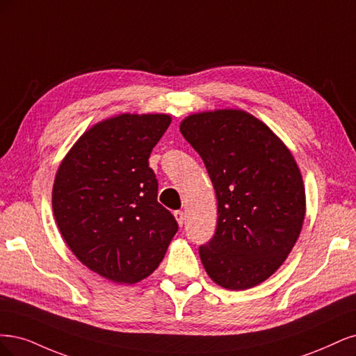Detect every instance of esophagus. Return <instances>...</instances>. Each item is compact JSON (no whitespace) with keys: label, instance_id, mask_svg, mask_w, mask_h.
Returning <instances> with one entry per match:
<instances>
[{"label":"esophagus","instance_id":"esophagus-1","mask_svg":"<svg viewBox=\"0 0 356 356\" xmlns=\"http://www.w3.org/2000/svg\"><path fill=\"white\" fill-rule=\"evenodd\" d=\"M175 217H176L179 226H183V223H185V213H183L181 210H177V211H175Z\"/></svg>","mask_w":356,"mask_h":356}]
</instances>
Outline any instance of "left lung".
Wrapping results in <instances>:
<instances>
[{"label":"left lung","instance_id":"obj_1","mask_svg":"<svg viewBox=\"0 0 356 356\" xmlns=\"http://www.w3.org/2000/svg\"><path fill=\"white\" fill-rule=\"evenodd\" d=\"M180 133L202 158L217 197L216 232L200 247L209 277L227 290L266 281L290 254L305 220L296 159L266 124L241 109L192 113Z\"/></svg>","mask_w":356,"mask_h":356}]
</instances>
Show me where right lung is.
Returning a JSON list of instances; mask_svg holds the SVG:
<instances>
[{
  "label": "right lung",
  "mask_w": 356,
  "mask_h": 356,
  "mask_svg": "<svg viewBox=\"0 0 356 356\" xmlns=\"http://www.w3.org/2000/svg\"><path fill=\"white\" fill-rule=\"evenodd\" d=\"M171 117L121 113L88 129L66 154L53 185L57 227L76 259L118 284L147 278L177 232L158 202L149 155Z\"/></svg>",
  "instance_id": "add662e5"
}]
</instances>
